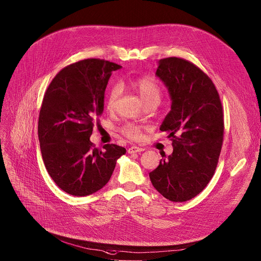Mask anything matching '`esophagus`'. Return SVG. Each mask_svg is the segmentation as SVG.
Masks as SVG:
<instances>
[{
	"label": "esophagus",
	"instance_id": "1",
	"mask_svg": "<svg viewBox=\"0 0 261 261\" xmlns=\"http://www.w3.org/2000/svg\"><path fill=\"white\" fill-rule=\"evenodd\" d=\"M144 151L143 148H140V147H136V146H132L128 149V153L130 154H133V153H138V152H142Z\"/></svg>",
	"mask_w": 261,
	"mask_h": 261
}]
</instances>
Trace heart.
I'll use <instances>...</instances> for the list:
<instances>
[{"instance_id":"obj_1","label":"heart","mask_w":261,"mask_h":261,"mask_svg":"<svg viewBox=\"0 0 261 261\" xmlns=\"http://www.w3.org/2000/svg\"><path fill=\"white\" fill-rule=\"evenodd\" d=\"M132 88L140 94L142 100L145 103L148 102H156L159 103L162 98V89L160 85L156 83V81L150 76H143L135 79L131 82ZM119 96V87L117 85H113L110 87V89L107 92L105 103L106 107L109 110L114 109L116 101ZM124 134L131 138V140H138L141 137V128L133 125L128 124L123 128Z\"/></svg>"}]
</instances>
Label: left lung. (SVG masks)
Here are the masks:
<instances>
[{
    "label": "left lung",
    "instance_id": "1",
    "mask_svg": "<svg viewBox=\"0 0 261 261\" xmlns=\"http://www.w3.org/2000/svg\"><path fill=\"white\" fill-rule=\"evenodd\" d=\"M156 76L171 97L161 130L169 133L173 152L149 173L153 187L167 199H192L214 175L223 141V113L211 79L179 58L160 60Z\"/></svg>",
    "mask_w": 261,
    "mask_h": 261
}]
</instances>
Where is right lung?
I'll return each mask as SVG.
<instances>
[{"label": "right lung", "mask_w": 261, "mask_h": 261, "mask_svg": "<svg viewBox=\"0 0 261 261\" xmlns=\"http://www.w3.org/2000/svg\"><path fill=\"white\" fill-rule=\"evenodd\" d=\"M121 66L98 59L69 65L55 76L43 98L39 141L46 170L66 193L87 196L105 186L126 149L113 144L94 147V120L103 111L112 71Z\"/></svg>", "instance_id": "right-lung-1"}]
</instances>
